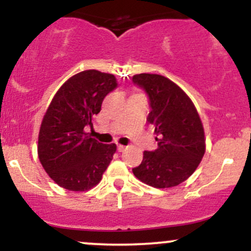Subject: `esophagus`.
<instances>
[{"mask_svg": "<svg viewBox=\"0 0 251 251\" xmlns=\"http://www.w3.org/2000/svg\"><path fill=\"white\" fill-rule=\"evenodd\" d=\"M126 149V146H123V144H118V151H124Z\"/></svg>", "mask_w": 251, "mask_h": 251, "instance_id": "34e87169", "label": "esophagus"}]
</instances>
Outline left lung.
<instances>
[{
    "mask_svg": "<svg viewBox=\"0 0 251 251\" xmlns=\"http://www.w3.org/2000/svg\"><path fill=\"white\" fill-rule=\"evenodd\" d=\"M132 81L149 97L148 123L154 126L158 148L144 151L141 165L132 169L140 181L154 188H171L196 171L205 153L201 116L191 98L168 77L133 75Z\"/></svg>",
    "mask_w": 251,
    "mask_h": 251,
    "instance_id": "1",
    "label": "left lung"
}]
</instances>
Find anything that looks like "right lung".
I'll list each match as a JSON object with an SVG mask.
<instances>
[{
	"label": "right lung",
	"instance_id": "add662e5",
	"mask_svg": "<svg viewBox=\"0 0 251 251\" xmlns=\"http://www.w3.org/2000/svg\"><path fill=\"white\" fill-rule=\"evenodd\" d=\"M118 86L113 74L85 70L68 78L42 119L37 154L48 176L62 188L85 192L97 186L116 151L85 132L105 96Z\"/></svg>",
	"mask_w": 251,
	"mask_h": 251
}]
</instances>
